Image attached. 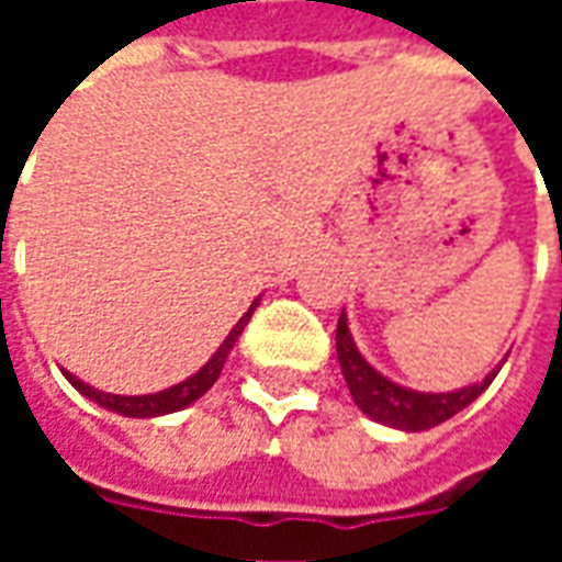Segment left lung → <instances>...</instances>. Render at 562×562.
Returning <instances> with one entry per match:
<instances>
[{"mask_svg": "<svg viewBox=\"0 0 562 562\" xmlns=\"http://www.w3.org/2000/svg\"><path fill=\"white\" fill-rule=\"evenodd\" d=\"M337 358H340V370L355 406L370 415L373 422L389 424L397 430H413V434L436 427V424L448 422L451 415H458L460 409H467L499 373V367H496L479 385H467V389L448 391V394H422V391L403 389L367 364V358L355 346L342 313L337 322Z\"/></svg>", "mask_w": 562, "mask_h": 562, "instance_id": "1", "label": "left lung"}]
</instances>
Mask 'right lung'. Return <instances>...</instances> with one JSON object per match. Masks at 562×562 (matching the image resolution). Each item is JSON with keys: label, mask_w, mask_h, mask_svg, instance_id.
<instances>
[{"label": "right lung", "mask_w": 562, "mask_h": 562, "mask_svg": "<svg viewBox=\"0 0 562 562\" xmlns=\"http://www.w3.org/2000/svg\"><path fill=\"white\" fill-rule=\"evenodd\" d=\"M256 304L246 310L244 318L234 325L232 334L222 340V346L213 352V358H210L207 364L201 367L195 376H189L186 382H180V385H173V389L156 391V394H140V397H120V394H108V391L90 389L87 382H80L78 376H71L68 370H63V373H66L68 382H71L83 397H90V401H95L99 406H104V409H111V413L116 415H126V418H156V415L177 413V409H186L189 403H195L201 394H207V391L213 389V382L220 379L222 367H225V358L232 355L234 342H237V337L244 334L246 322H249V316H252Z\"/></svg>", "instance_id": "right-lung-1"}]
</instances>
